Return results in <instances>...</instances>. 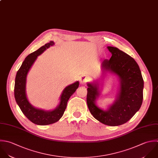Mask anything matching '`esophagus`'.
<instances>
[{
    "label": "esophagus",
    "mask_w": 158,
    "mask_h": 158,
    "mask_svg": "<svg viewBox=\"0 0 158 158\" xmlns=\"http://www.w3.org/2000/svg\"><path fill=\"white\" fill-rule=\"evenodd\" d=\"M89 81V77L87 76H82L80 78V82L82 84H85Z\"/></svg>",
    "instance_id": "1"
}]
</instances>
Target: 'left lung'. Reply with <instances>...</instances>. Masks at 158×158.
I'll use <instances>...</instances> for the list:
<instances>
[{
    "mask_svg": "<svg viewBox=\"0 0 158 158\" xmlns=\"http://www.w3.org/2000/svg\"><path fill=\"white\" fill-rule=\"evenodd\" d=\"M112 56L102 63L103 73L110 71L120 81V90L116 100L107 111L95 104L99 95L98 84H87V103L90 113L100 123L118 126L129 121L139 110L143 102V79L140 68L130 55L114 47H108Z\"/></svg>",
    "mask_w": 158,
    "mask_h": 158,
    "instance_id": "left-lung-1",
    "label": "left lung"
}]
</instances>
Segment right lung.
I'll return each instance as SVG.
<instances>
[{
	"mask_svg": "<svg viewBox=\"0 0 158 158\" xmlns=\"http://www.w3.org/2000/svg\"><path fill=\"white\" fill-rule=\"evenodd\" d=\"M53 44L54 42L50 41L27 55L17 71L15 77L14 94L16 103L24 116L29 121L37 125H48L59 121L64 114L68 100L79 87V82L78 81L66 87L61 94L60 105L53 111H45L37 109L29 103L25 91L27 74L37 56Z\"/></svg>",
	"mask_w": 158,
	"mask_h": 158,
	"instance_id": "right-lung-1",
	"label": "right lung"
}]
</instances>
